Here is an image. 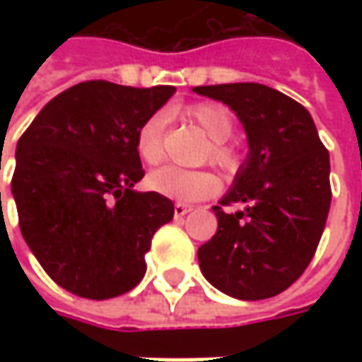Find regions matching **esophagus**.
<instances>
[{
  "mask_svg": "<svg viewBox=\"0 0 362 362\" xmlns=\"http://www.w3.org/2000/svg\"><path fill=\"white\" fill-rule=\"evenodd\" d=\"M189 211H193V205H185V203H177L175 205V217L187 216Z\"/></svg>",
  "mask_w": 362,
  "mask_h": 362,
  "instance_id": "34e87169",
  "label": "esophagus"
}]
</instances>
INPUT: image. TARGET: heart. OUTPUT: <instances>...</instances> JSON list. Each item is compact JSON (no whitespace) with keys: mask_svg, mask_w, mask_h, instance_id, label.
Masks as SVG:
<instances>
[{"mask_svg":"<svg viewBox=\"0 0 362 362\" xmlns=\"http://www.w3.org/2000/svg\"><path fill=\"white\" fill-rule=\"evenodd\" d=\"M185 115L211 141L207 153L211 163H216L217 167L226 171H231L238 165V155L233 146L228 145L233 134V117L230 110L223 105L202 103V105L189 106ZM163 131H165L163 115L148 117L136 131V139H134L136 155L146 165H157L163 159ZM148 187L163 197L191 203L216 195L219 191V179L209 171H185L177 167H163L148 175Z\"/></svg>","mask_w":362,"mask_h":362,"instance_id":"obj_1","label":"heart"}]
</instances>
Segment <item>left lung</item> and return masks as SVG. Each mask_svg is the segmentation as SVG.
Returning <instances> with one entry per match:
<instances>
[{"label": "left lung", "instance_id": "obj_1", "mask_svg": "<svg viewBox=\"0 0 362 362\" xmlns=\"http://www.w3.org/2000/svg\"><path fill=\"white\" fill-rule=\"evenodd\" d=\"M235 112L247 157L214 207L216 235L197 250L205 280L240 300L284 292L308 268L330 209V159L310 112L256 82L195 86ZM243 202L228 214L223 207Z\"/></svg>", "mask_w": 362, "mask_h": 362}]
</instances>
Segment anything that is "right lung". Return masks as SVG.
<instances>
[{
  "instance_id": "add662e5",
  "label": "right lung",
  "mask_w": 362,
  "mask_h": 362,
  "mask_svg": "<svg viewBox=\"0 0 362 362\" xmlns=\"http://www.w3.org/2000/svg\"><path fill=\"white\" fill-rule=\"evenodd\" d=\"M175 94L88 80L60 92L21 134L11 193L32 254L64 290L106 300L132 290L171 199L134 191L136 131Z\"/></svg>"
}]
</instances>
